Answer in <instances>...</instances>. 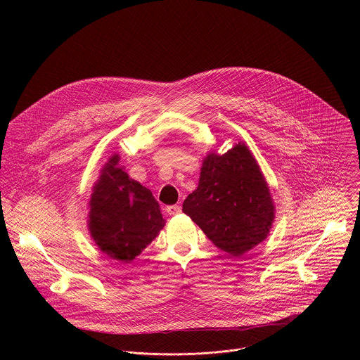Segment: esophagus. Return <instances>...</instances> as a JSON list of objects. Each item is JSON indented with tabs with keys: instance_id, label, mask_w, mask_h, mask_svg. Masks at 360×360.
<instances>
[{
	"instance_id": "1",
	"label": "esophagus",
	"mask_w": 360,
	"mask_h": 360,
	"mask_svg": "<svg viewBox=\"0 0 360 360\" xmlns=\"http://www.w3.org/2000/svg\"><path fill=\"white\" fill-rule=\"evenodd\" d=\"M166 212H167V214H170V216H176V214H179V213L181 212V207L179 205L166 206Z\"/></svg>"
}]
</instances>
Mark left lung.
I'll use <instances>...</instances> for the list:
<instances>
[{
	"label": "left lung",
	"mask_w": 360,
	"mask_h": 360,
	"mask_svg": "<svg viewBox=\"0 0 360 360\" xmlns=\"http://www.w3.org/2000/svg\"><path fill=\"white\" fill-rule=\"evenodd\" d=\"M183 212L217 248L238 257L267 238L276 207L255 156L240 141L226 154L206 155Z\"/></svg>",
	"instance_id": "left-lung-1"
}]
</instances>
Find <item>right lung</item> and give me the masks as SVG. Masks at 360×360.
Masks as SVG:
<instances>
[{
  "instance_id": "right-lung-1",
  "label": "right lung",
  "mask_w": 360,
  "mask_h": 360,
  "mask_svg": "<svg viewBox=\"0 0 360 360\" xmlns=\"http://www.w3.org/2000/svg\"><path fill=\"white\" fill-rule=\"evenodd\" d=\"M113 154L100 172L89 201V231L108 257L130 263L165 227L153 193L130 179Z\"/></svg>"
}]
</instances>
